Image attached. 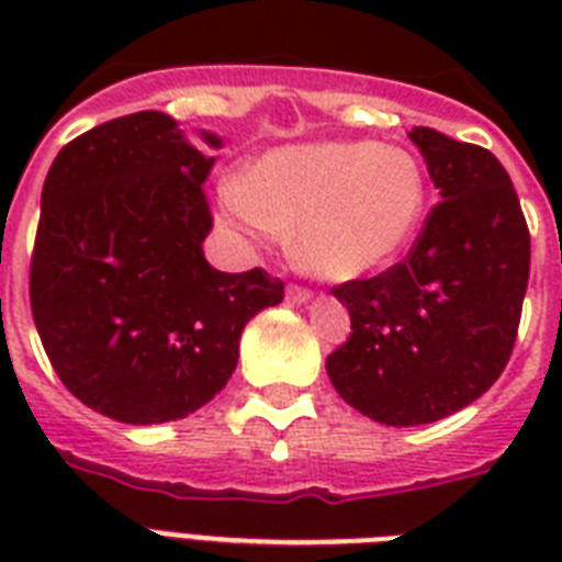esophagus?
I'll return each instance as SVG.
<instances>
[{"instance_id":"34e87169","label":"esophagus","mask_w":562,"mask_h":562,"mask_svg":"<svg viewBox=\"0 0 562 562\" xmlns=\"http://www.w3.org/2000/svg\"><path fill=\"white\" fill-rule=\"evenodd\" d=\"M285 294H289L291 303H308V300H312V291L300 289V285H289V291H285Z\"/></svg>"}]
</instances>
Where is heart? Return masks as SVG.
<instances>
[{
  "mask_svg": "<svg viewBox=\"0 0 562 562\" xmlns=\"http://www.w3.org/2000/svg\"><path fill=\"white\" fill-rule=\"evenodd\" d=\"M426 194V171L400 145L324 139L259 154L224 187L221 206L250 236L291 233L303 268L350 282L408 250Z\"/></svg>",
  "mask_w": 562,
  "mask_h": 562,
  "instance_id": "obj_1",
  "label": "heart"
}]
</instances>
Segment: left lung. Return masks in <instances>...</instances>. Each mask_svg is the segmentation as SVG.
<instances>
[{"instance_id": "8db88e82", "label": "left lung", "mask_w": 562, "mask_h": 562, "mask_svg": "<svg viewBox=\"0 0 562 562\" xmlns=\"http://www.w3.org/2000/svg\"><path fill=\"white\" fill-rule=\"evenodd\" d=\"M408 139L440 203L405 262L335 289L350 341L326 359L341 400L384 426H426L505 370L522 315L531 236L505 166L435 127Z\"/></svg>"}]
</instances>
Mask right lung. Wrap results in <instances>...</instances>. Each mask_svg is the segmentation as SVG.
<instances>
[{
	"label": "right lung",
	"mask_w": 562,
	"mask_h": 562,
	"mask_svg": "<svg viewBox=\"0 0 562 562\" xmlns=\"http://www.w3.org/2000/svg\"><path fill=\"white\" fill-rule=\"evenodd\" d=\"M212 162L175 119L143 110L72 139L43 183L34 326L66 391L127 426L183 419L224 391L247 321L282 300L262 268L206 262Z\"/></svg>",
	"instance_id": "right-lung-1"
}]
</instances>
